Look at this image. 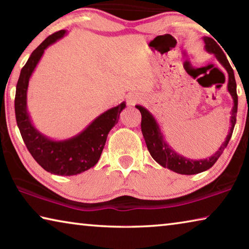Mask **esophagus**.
Instances as JSON below:
<instances>
[{
	"label": "esophagus",
	"mask_w": 249,
	"mask_h": 249,
	"mask_svg": "<svg viewBox=\"0 0 249 249\" xmlns=\"http://www.w3.org/2000/svg\"><path fill=\"white\" fill-rule=\"evenodd\" d=\"M126 100H127L128 105H135V104H137L138 102H140L141 98H140V95H138V94L130 93V94L127 95V99H126Z\"/></svg>",
	"instance_id": "obj_1"
}]
</instances>
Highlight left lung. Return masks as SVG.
<instances>
[{
	"mask_svg": "<svg viewBox=\"0 0 249 249\" xmlns=\"http://www.w3.org/2000/svg\"><path fill=\"white\" fill-rule=\"evenodd\" d=\"M204 40V48L208 53H213L216 59L220 61V64L224 67L225 70L229 74V82H227V91L233 98V108L231 112V127L229 130V134L225 138V141L221 145L220 148L215 154H213L211 157L200 160H193L190 158L184 157V156L177 153L176 150L171 148V146L166 142L165 137L159 128V125L157 121L154 117V115L145 108L142 105H136V108L140 109L142 114V136L145 138L147 148H148L149 153L156 161H157L160 166L163 168H168L172 171L177 172L180 175H196L203 172L205 170L210 169L216 160L220 158V156L223 154V151L226 148L227 144L233 134L234 126L236 124V114H237V104H238V98L237 93H236V81L234 71L231 69L229 60L223 53L220 46L216 44V41L211 38V37H203Z\"/></svg>",
	"mask_w": 249,
	"mask_h": 249,
	"instance_id": "obj_1",
	"label": "left lung"
}]
</instances>
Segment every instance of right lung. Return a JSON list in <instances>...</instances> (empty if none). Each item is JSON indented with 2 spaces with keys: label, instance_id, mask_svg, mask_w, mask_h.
Instances as JSON below:
<instances>
[{
  "label": "right lung",
  "instance_id": "right-lung-1",
  "mask_svg": "<svg viewBox=\"0 0 249 249\" xmlns=\"http://www.w3.org/2000/svg\"><path fill=\"white\" fill-rule=\"evenodd\" d=\"M67 34L62 29L47 37L32 53L20 70L15 93V116L20 135L33 158L46 171L57 176H74L89 170L99 161L107 135L119 122L125 102L105 111L82 132L67 140L54 141L40 133L34 126L27 111L29 79L43 57L45 49L61 39Z\"/></svg>",
  "mask_w": 249,
  "mask_h": 249
}]
</instances>
